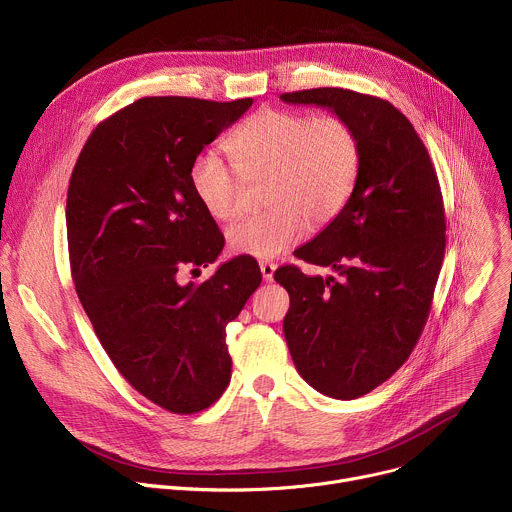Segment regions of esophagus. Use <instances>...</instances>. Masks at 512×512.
<instances>
[{"mask_svg": "<svg viewBox=\"0 0 512 512\" xmlns=\"http://www.w3.org/2000/svg\"><path fill=\"white\" fill-rule=\"evenodd\" d=\"M261 275L265 282H271L273 280V273H275V263H269V261H261Z\"/></svg>", "mask_w": 512, "mask_h": 512, "instance_id": "esophagus-1", "label": "esophagus"}]
</instances>
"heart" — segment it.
<instances>
[{
  "instance_id": "heart-1",
  "label": "heart",
  "mask_w": 512,
  "mask_h": 512,
  "mask_svg": "<svg viewBox=\"0 0 512 512\" xmlns=\"http://www.w3.org/2000/svg\"><path fill=\"white\" fill-rule=\"evenodd\" d=\"M232 168L214 151L190 165L192 192L216 220L228 222L243 210V179L267 175V210L228 228L232 253L275 259L310 230L331 224L349 204L361 169L355 128L341 116L263 108L251 114L226 141Z\"/></svg>"
}]
</instances>
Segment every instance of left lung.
Here are the masks:
<instances>
[{"instance_id":"left-lung-1","label":"left lung","mask_w":512,"mask_h":512,"mask_svg":"<svg viewBox=\"0 0 512 512\" xmlns=\"http://www.w3.org/2000/svg\"><path fill=\"white\" fill-rule=\"evenodd\" d=\"M345 118L361 169L345 210L294 255L337 277L275 271L290 294L284 335L298 374L320 394L353 400L384 384L421 337L445 255L437 171L408 118L343 87L280 96Z\"/></svg>"}]
</instances>
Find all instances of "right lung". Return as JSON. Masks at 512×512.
Returning <instances> with one entry per match:
<instances>
[{"label":"right lung","mask_w":512,"mask_h":512,"mask_svg":"<svg viewBox=\"0 0 512 512\" xmlns=\"http://www.w3.org/2000/svg\"><path fill=\"white\" fill-rule=\"evenodd\" d=\"M251 104L136 100L89 134L69 181V261L83 310L122 378L175 414L200 412L226 390V324L261 284L253 257L222 263L202 284L177 282L224 247L190 165Z\"/></svg>","instance_id":"add662e5"}]
</instances>
